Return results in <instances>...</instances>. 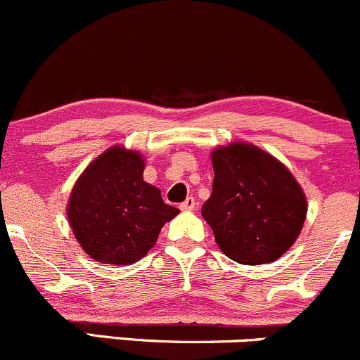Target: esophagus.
I'll return each mask as SVG.
<instances>
[{
    "label": "esophagus",
    "instance_id": "34e87169",
    "mask_svg": "<svg viewBox=\"0 0 360 360\" xmlns=\"http://www.w3.org/2000/svg\"><path fill=\"white\" fill-rule=\"evenodd\" d=\"M195 207H196V200L193 198V196H188V198L184 200L183 203H181L179 209L184 210V212H190V210H195Z\"/></svg>",
    "mask_w": 360,
    "mask_h": 360
}]
</instances>
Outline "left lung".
<instances>
[{"mask_svg": "<svg viewBox=\"0 0 360 360\" xmlns=\"http://www.w3.org/2000/svg\"><path fill=\"white\" fill-rule=\"evenodd\" d=\"M214 183L202 215L231 260L260 266L295 243L307 214L300 184L281 162L253 145L212 151Z\"/></svg>", "mask_w": 360, "mask_h": 360, "instance_id": "1", "label": "left lung"}]
</instances>
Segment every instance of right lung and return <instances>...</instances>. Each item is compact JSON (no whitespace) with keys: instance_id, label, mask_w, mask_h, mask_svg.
<instances>
[{"instance_id":"obj_1","label":"right lung","mask_w":360,"mask_h":360,"mask_svg":"<svg viewBox=\"0 0 360 360\" xmlns=\"http://www.w3.org/2000/svg\"><path fill=\"white\" fill-rule=\"evenodd\" d=\"M143 169L141 155L113 146L82 172L72 190L67 207L72 231L98 262L134 264L179 212L143 181Z\"/></svg>"}]
</instances>
